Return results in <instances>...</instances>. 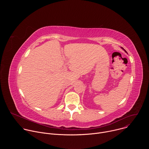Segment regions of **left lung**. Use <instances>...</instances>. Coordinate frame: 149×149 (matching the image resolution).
Instances as JSON below:
<instances>
[{"label": "left lung", "mask_w": 149, "mask_h": 149, "mask_svg": "<svg viewBox=\"0 0 149 149\" xmlns=\"http://www.w3.org/2000/svg\"><path fill=\"white\" fill-rule=\"evenodd\" d=\"M122 48V49H123V50H124L125 52H126V51H125V49H124V48Z\"/></svg>", "instance_id": "1"}]
</instances>
